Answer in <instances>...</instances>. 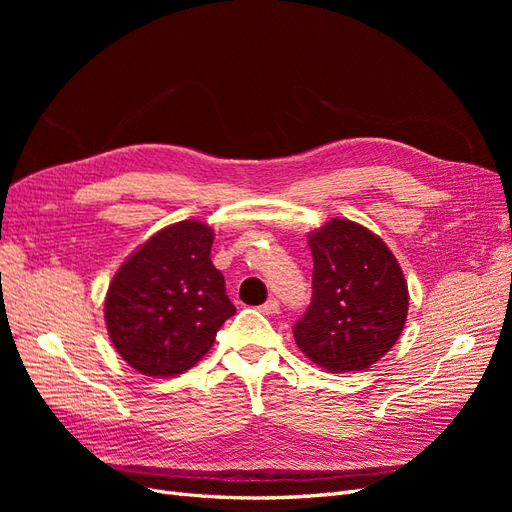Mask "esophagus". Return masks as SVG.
<instances>
[{
    "instance_id": "1",
    "label": "esophagus",
    "mask_w": 512,
    "mask_h": 512,
    "mask_svg": "<svg viewBox=\"0 0 512 512\" xmlns=\"http://www.w3.org/2000/svg\"><path fill=\"white\" fill-rule=\"evenodd\" d=\"M260 312L267 314V316L277 314V312H280V301H277V299H269L265 305H260Z\"/></svg>"
}]
</instances>
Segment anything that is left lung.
Segmentation results:
<instances>
[{"mask_svg":"<svg viewBox=\"0 0 512 512\" xmlns=\"http://www.w3.org/2000/svg\"><path fill=\"white\" fill-rule=\"evenodd\" d=\"M312 303L294 324V342L333 374L361 371L389 352L408 316V284L374 232L331 220L309 235Z\"/></svg>","mask_w":512,"mask_h":512,"instance_id":"1","label":"left lung"}]
</instances>
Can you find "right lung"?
<instances>
[{
  "instance_id": "add662e5",
  "label": "right lung",
  "mask_w": 512,
  "mask_h": 512,
  "mask_svg": "<svg viewBox=\"0 0 512 512\" xmlns=\"http://www.w3.org/2000/svg\"><path fill=\"white\" fill-rule=\"evenodd\" d=\"M213 230L177 222L123 262L108 286L104 318L121 359L145 376L194 367L237 312L211 262Z\"/></svg>"
}]
</instances>
